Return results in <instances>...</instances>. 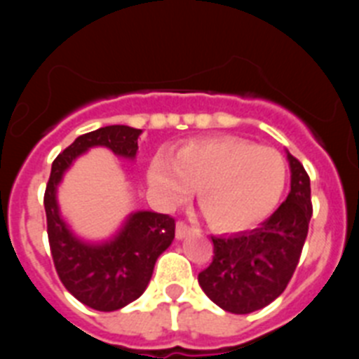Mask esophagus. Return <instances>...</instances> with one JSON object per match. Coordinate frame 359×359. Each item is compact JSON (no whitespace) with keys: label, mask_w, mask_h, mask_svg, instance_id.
<instances>
[{"label":"esophagus","mask_w":359,"mask_h":359,"mask_svg":"<svg viewBox=\"0 0 359 359\" xmlns=\"http://www.w3.org/2000/svg\"><path fill=\"white\" fill-rule=\"evenodd\" d=\"M192 228L189 226V224H185V223H177L176 224V239H180V241H183L185 239V237H189L190 233H192Z\"/></svg>","instance_id":"esophagus-1"}]
</instances>
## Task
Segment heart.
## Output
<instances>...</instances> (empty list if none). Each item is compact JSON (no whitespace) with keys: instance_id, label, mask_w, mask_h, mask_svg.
Returning <instances> with one entry per match:
<instances>
[{"instance_id":"obj_1","label":"heart","mask_w":359,"mask_h":359,"mask_svg":"<svg viewBox=\"0 0 359 359\" xmlns=\"http://www.w3.org/2000/svg\"><path fill=\"white\" fill-rule=\"evenodd\" d=\"M149 185L163 207H176L199 187V207L212 226L241 231L264 221L286 187V163L277 151L243 138H207L160 152L149 165Z\"/></svg>"}]
</instances>
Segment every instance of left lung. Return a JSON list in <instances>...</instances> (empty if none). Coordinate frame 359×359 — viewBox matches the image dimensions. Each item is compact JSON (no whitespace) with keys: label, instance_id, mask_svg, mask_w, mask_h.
<instances>
[{"label":"left lung","instance_id":"obj_1","mask_svg":"<svg viewBox=\"0 0 359 359\" xmlns=\"http://www.w3.org/2000/svg\"><path fill=\"white\" fill-rule=\"evenodd\" d=\"M291 170L287 199L261 228L212 237L214 261L198 275L212 302L233 315L271 304L294 273L307 237L313 207L311 182L302 163L286 151Z\"/></svg>","mask_w":359,"mask_h":359}]
</instances>
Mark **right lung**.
<instances>
[{"instance_id": "1", "label": "right lung", "mask_w": 359, "mask_h": 359, "mask_svg": "<svg viewBox=\"0 0 359 359\" xmlns=\"http://www.w3.org/2000/svg\"><path fill=\"white\" fill-rule=\"evenodd\" d=\"M142 129L106 126L75 138L52 163L44 192V210L53 264L66 290L97 311H116L131 304L149 286L158 257L174 241V219L151 210L131 212L118 230L102 241L82 239L62 217L57 190L65 174L93 147L135 161Z\"/></svg>"}]
</instances>
